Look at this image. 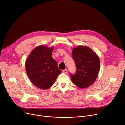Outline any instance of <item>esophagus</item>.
<instances>
[{
	"label": "esophagus",
	"instance_id": "1",
	"mask_svg": "<svg viewBox=\"0 0 125 125\" xmlns=\"http://www.w3.org/2000/svg\"><path fill=\"white\" fill-rule=\"evenodd\" d=\"M63 73H67V69H64L63 70Z\"/></svg>",
	"mask_w": 125,
	"mask_h": 125
}]
</instances>
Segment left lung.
<instances>
[{
  "label": "left lung",
  "mask_w": 125,
  "mask_h": 125,
  "mask_svg": "<svg viewBox=\"0 0 125 125\" xmlns=\"http://www.w3.org/2000/svg\"><path fill=\"white\" fill-rule=\"evenodd\" d=\"M72 53L77 67L76 73L70 74L72 82L80 88L88 87L95 82L98 75L100 59L87 46L75 47Z\"/></svg>",
  "instance_id": "1"
}]
</instances>
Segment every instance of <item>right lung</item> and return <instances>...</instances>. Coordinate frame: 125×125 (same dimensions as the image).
<instances>
[{"mask_svg":"<svg viewBox=\"0 0 125 125\" xmlns=\"http://www.w3.org/2000/svg\"><path fill=\"white\" fill-rule=\"evenodd\" d=\"M53 47L43 45L36 47L25 61V70L31 82L37 87L50 88L61 73L56 61L52 57Z\"/></svg>","mask_w":125,"mask_h":125,"instance_id":"right-lung-1","label":"right lung"}]
</instances>
